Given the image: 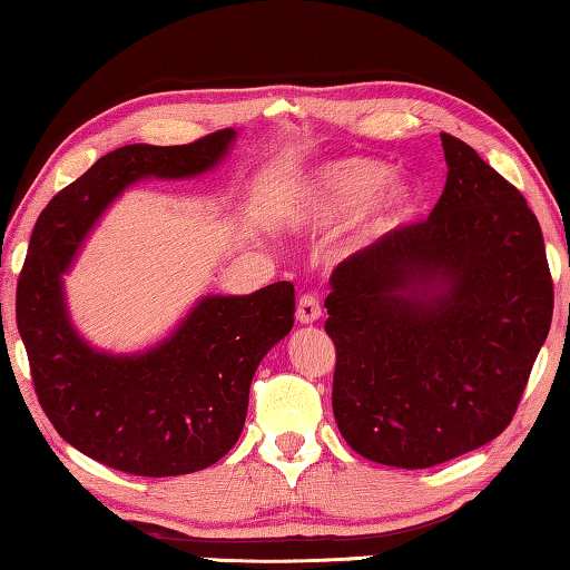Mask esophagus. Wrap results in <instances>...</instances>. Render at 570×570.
Listing matches in <instances>:
<instances>
[{
	"label": "esophagus",
	"mask_w": 570,
	"mask_h": 570,
	"mask_svg": "<svg viewBox=\"0 0 570 570\" xmlns=\"http://www.w3.org/2000/svg\"><path fill=\"white\" fill-rule=\"evenodd\" d=\"M322 316V304L320 298L312 294H304L296 304V322L298 324H314Z\"/></svg>",
	"instance_id": "1"
}]
</instances>
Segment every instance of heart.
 Returning <instances> with one entry per match:
<instances>
[{"mask_svg": "<svg viewBox=\"0 0 570 570\" xmlns=\"http://www.w3.org/2000/svg\"><path fill=\"white\" fill-rule=\"evenodd\" d=\"M417 206V188L390 176L384 163L364 156L336 158L312 168L286 204V224L302 230L330 228L351 214L350 244L360 246L397 228Z\"/></svg>", "mask_w": 570, "mask_h": 570, "instance_id": "obj_1", "label": "heart"}]
</instances>
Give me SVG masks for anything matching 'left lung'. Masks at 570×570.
Returning <instances> with one entry per match:
<instances>
[{
    "label": "left lung",
    "instance_id": "obj_1",
    "mask_svg": "<svg viewBox=\"0 0 570 570\" xmlns=\"http://www.w3.org/2000/svg\"><path fill=\"white\" fill-rule=\"evenodd\" d=\"M448 183L432 214L334 268L342 438L380 465H440L503 432L553 320V282L523 193L440 132Z\"/></svg>",
    "mask_w": 570,
    "mask_h": 570
}]
</instances>
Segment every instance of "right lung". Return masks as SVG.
Instances as JSON below:
<instances>
[{
    "label": "right lung",
    "instance_id": "right-lung-1",
    "mask_svg": "<svg viewBox=\"0 0 570 570\" xmlns=\"http://www.w3.org/2000/svg\"><path fill=\"white\" fill-rule=\"evenodd\" d=\"M234 138L226 128L188 146L135 142L102 156L47 204L19 274L17 330L45 414L75 450L130 475H188L236 445L256 366L294 326V284L204 296L153 350L108 354L72 326L62 274L125 188L196 178L218 166Z\"/></svg>",
    "mask_w": 570,
    "mask_h": 570
}]
</instances>
